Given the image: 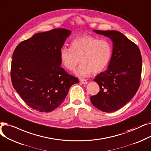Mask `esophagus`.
<instances>
[{
	"label": "esophagus",
	"instance_id": "obj_1",
	"mask_svg": "<svg viewBox=\"0 0 151 151\" xmlns=\"http://www.w3.org/2000/svg\"><path fill=\"white\" fill-rule=\"evenodd\" d=\"M80 82H81V83H82L83 85H85V84L87 83V81L85 80V79H81Z\"/></svg>",
	"mask_w": 151,
	"mask_h": 151
}]
</instances>
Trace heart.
Returning a JSON list of instances; mask_svg holds the SVG:
<instances>
[{"instance_id":"heart-1","label":"heart","mask_w":151,"mask_h":151,"mask_svg":"<svg viewBox=\"0 0 151 151\" xmlns=\"http://www.w3.org/2000/svg\"><path fill=\"white\" fill-rule=\"evenodd\" d=\"M112 56V47L109 41L90 35L76 38L70 48H63L60 52V62L68 70H74L80 60L82 64L74 72L79 77H87L92 72L101 73L108 66Z\"/></svg>"}]
</instances>
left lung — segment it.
Wrapping results in <instances>:
<instances>
[{"mask_svg": "<svg viewBox=\"0 0 151 151\" xmlns=\"http://www.w3.org/2000/svg\"><path fill=\"white\" fill-rule=\"evenodd\" d=\"M113 42L112 56L107 69L94 79L99 91L90 97L99 110L112 112L125 106L138 91L142 70V57L138 47L117 31L93 30Z\"/></svg>", "mask_w": 151, "mask_h": 151, "instance_id": "1", "label": "left lung"}]
</instances>
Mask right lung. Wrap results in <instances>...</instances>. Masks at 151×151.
<instances>
[{
    "label": "right lung",
    "instance_id": "add662e5",
    "mask_svg": "<svg viewBox=\"0 0 151 151\" xmlns=\"http://www.w3.org/2000/svg\"><path fill=\"white\" fill-rule=\"evenodd\" d=\"M70 34L63 28L37 33L19 43L13 52L12 85L33 109L41 112L55 110L71 86L78 83L77 77L60 66V50Z\"/></svg>",
    "mask_w": 151,
    "mask_h": 151
}]
</instances>
